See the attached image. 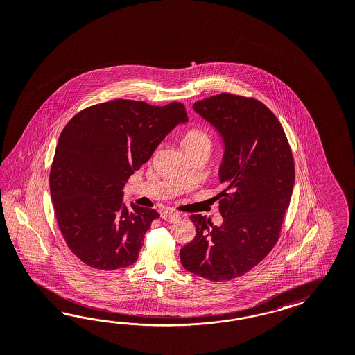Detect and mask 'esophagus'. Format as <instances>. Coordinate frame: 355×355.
Returning <instances> with one entry per match:
<instances>
[{
  "mask_svg": "<svg viewBox=\"0 0 355 355\" xmlns=\"http://www.w3.org/2000/svg\"><path fill=\"white\" fill-rule=\"evenodd\" d=\"M162 218L166 220V222H169V223H174V222L180 220L181 216L178 213H174V211H163L162 213Z\"/></svg>",
  "mask_w": 355,
  "mask_h": 355,
  "instance_id": "34e87169",
  "label": "esophagus"
}]
</instances>
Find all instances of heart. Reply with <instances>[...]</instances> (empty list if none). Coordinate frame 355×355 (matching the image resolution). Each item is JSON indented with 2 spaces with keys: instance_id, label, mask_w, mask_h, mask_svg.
<instances>
[{
  "instance_id": "b5f03b06",
  "label": "heart",
  "mask_w": 355,
  "mask_h": 355,
  "mask_svg": "<svg viewBox=\"0 0 355 355\" xmlns=\"http://www.w3.org/2000/svg\"><path fill=\"white\" fill-rule=\"evenodd\" d=\"M183 150H193V148H201L211 151L213 147V139L210 137L207 130L204 128H191L187 130L182 139Z\"/></svg>"
}]
</instances>
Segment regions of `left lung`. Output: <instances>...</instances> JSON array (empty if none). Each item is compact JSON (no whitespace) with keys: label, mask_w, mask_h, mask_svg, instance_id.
<instances>
[{"label":"left lung","mask_w":355,"mask_h":355,"mask_svg":"<svg viewBox=\"0 0 355 355\" xmlns=\"http://www.w3.org/2000/svg\"><path fill=\"white\" fill-rule=\"evenodd\" d=\"M225 144L219 180L223 223L191 216L195 239L180 251L182 266L214 282L254 268L276 245L295 183L293 153L276 115L252 97L220 94L193 104Z\"/></svg>","instance_id":"left-lung-1"}]
</instances>
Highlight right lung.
Segmentation results:
<instances>
[{
	"label": "right lung",
	"mask_w": 355,
	"mask_h": 355,
	"mask_svg": "<svg viewBox=\"0 0 355 355\" xmlns=\"http://www.w3.org/2000/svg\"><path fill=\"white\" fill-rule=\"evenodd\" d=\"M189 121L184 105L113 100L74 115L64 127L50 172L61 234L71 252L101 270L132 266L159 213L123 204V187L165 136Z\"/></svg>",
	"instance_id": "1"
}]
</instances>
